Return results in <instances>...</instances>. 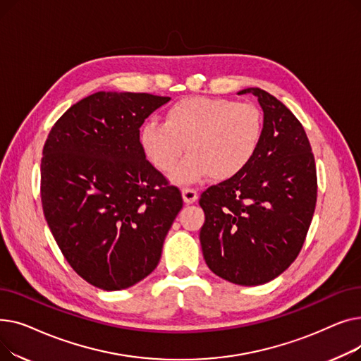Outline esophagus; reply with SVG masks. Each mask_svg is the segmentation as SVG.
<instances>
[{"label": "esophagus", "instance_id": "obj_1", "mask_svg": "<svg viewBox=\"0 0 361 361\" xmlns=\"http://www.w3.org/2000/svg\"><path fill=\"white\" fill-rule=\"evenodd\" d=\"M181 193H183V199L185 203H193L197 200V192L195 190V188L185 187V188H183Z\"/></svg>", "mask_w": 361, "mask_h": 361}]
</instances>
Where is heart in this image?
Masks as SVG:
<instances>
[{"label":"heart","mask_w":361,"mask_h":361,"mask_svg":"<svg viewBox=\"0 0 361 361\" xmlns=\"http://www.w3.org/2000/svg\"><path fill=\"white\" fill-rule=\"evenodd\" d=\"M263 133L260 109L249 102L187 97L171 105L165 121H149L140 131V143L149 161L161 173H174L177 183H190L203 176L228 180L255 158Z\"/></svg>","instance_id":"obj_1"}]
</instances>
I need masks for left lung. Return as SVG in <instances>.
<instances>
[{
  "mask_svg": "<svg viewBox=\"0 0 361 361\" xmlns=\"http://www.w3.org/2000/svg\"><path fill=\"white\" fill-rule=\"evenodd\" d=\"M263 109L252 162L200 196L203 257L238 286L275 279L297 259L313 218L317 177L312 146L294 114L267 90L249 87Z\"/></svg>",
  "mask_w": 361,
  "mask_h": 361,
  "instance_id": "left-lung-1",
  "label": "left lung"
}]
</instances>
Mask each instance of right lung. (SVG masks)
Returning a JSON list of instances; mask_svg holds the SVG:
<instances>
[{"label":"right lung","mask_w":361,"mask_h":361,"mask_svg":"<svg viewBox=\"0 0 361 361\" xmlns=\"http://www.w3.org/2000/svg\"><path fill=\"white\" fill-rule=\"evenodd\" d=\"M169 99L97 92L70 106L44 145L45 219L70 267L93 287L117 291L146 278L181 211L180 190L140 143L142 124Z\"/></svg>","instance_id":"obj_1"}]
</instances>
